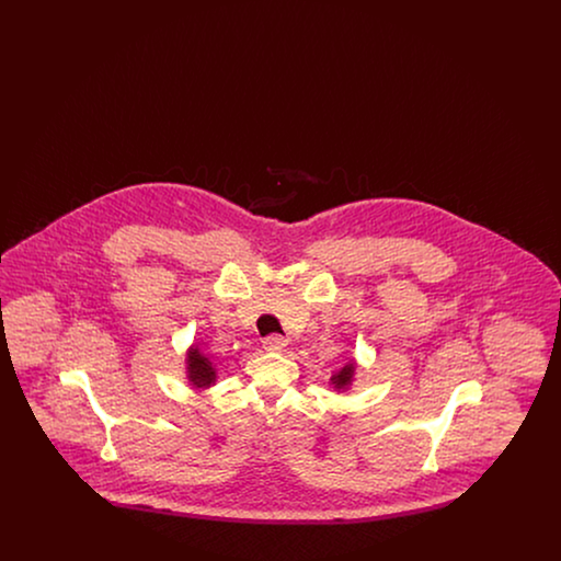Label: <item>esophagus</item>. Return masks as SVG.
Instances as JSON below:
<instances>
[{
  "instance_id": "esophagus-1",
  "label": "esophagus",
  "mask_w": 561,
  "mask_h": 561,
  "mask_svg": "<svg viewBox=\"0 0 561 561\" xmlns=\"http://www.w3.org/2000/svg\"><path fill=\"white\" fill-rule=\"evenodd\" d=\"M265 348L267 351H275V353H279V351H284L286 348V345H288V341L284 339V336H279V334H271V336H267L265 339Z\"/></svg>"
}]
</instances>
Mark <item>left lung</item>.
<instances>
[{
    "label": "left lung",
    "mask_w": 561,
    "mask_h": 561,
    "mask_svg": "<svg viewBox=\"0 0 561 561\" xmlns=\"http://www.w3.org/2000/svg\"><path fill=\"white\" fill-rule=\"evenodd\" d=\"M353 376H355V362H348L347 366H343L336 374H332L330 382L334 385L336 391H347L353 382Z\"/></svg>",
    "instance_id": "left-lung-1"
}]
</instances>
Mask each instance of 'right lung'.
Returning <instances> with one entry per match:
<instances>
[{
    "mask_svg": "<svg viewBox=\"0 0 561 561\" xmlns=\"http://www.w3.org/2000/svg\"><path fill=\"white\" fill-rule=\"evenodd\" d=\"M187 378L195 389H208L216 380L213 362L195 345L187 353Z\"/></svg>",
    "mask_w": 561,
    "mask_h": 561,
    "instance_id": "add662e5",
    "label": "right lung"
}]
</instances>
